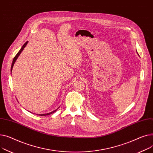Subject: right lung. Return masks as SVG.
<instances>
[{"mask_svg": "<svg viewBox=\"0 0 153 153\" xmlns=\"http://www.w3.org/2000/svg\"><path fill=\"white\" fill-rule=\"evenodd\" d=\"M27 43H28V41H26L24 44H23V46H22V48H21V49L19 51V52H18L16 54V56H15V57L13 58V61H12V67H11V72H12V68H13V65H14V64H15V61H16V60L17 59V58H18V57L19 56V55L21 53V52H22V51L23 50V49L25 48V47L26 46V45L27 44ZM57 111V109L56 110H55V111H52V112H50V113H48V114H39V115H49V114H52V113H53V112H55L56 111Z\"/></svg>", "mask_w": 153, "mask_h": 153, "instance_id": "add662e5", "label": "right lung"}]
</instances>
